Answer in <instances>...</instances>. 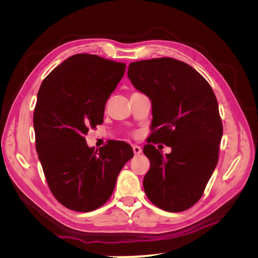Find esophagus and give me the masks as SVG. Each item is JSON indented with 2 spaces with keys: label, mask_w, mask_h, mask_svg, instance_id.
Returning a JSON list of instances; mask_svg holds the SVG:
<instances>
[{
  "label": "esophagus",
  "mask_w": 258,
  "mask_h": 258,
  "mask_svg": "<svg viewBox=\"0 0 258 258\" xmlns=\"http://www.w3.org/2000/svg\"><path fill=\"white\" fill-rule=\"evenodd\" d=\"M132 150H134L135 155H140L142 153V148L140 147L139 145H132Z\"/></svg>",
  "instance_id": "1"
}]
</instances>
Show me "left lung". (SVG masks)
Segmentation results:
<instances>
[{
  "label": "left lung",
  "instance_id": "left-lung-1",
  "mask_svg": "<svg viewBox=\"0 0 258 258\" xmlns=\"http://www.w3.org/2000/svg\"><path fill=\"white\" fill-rule=\"evenodd\" d=\"M128 77L153 105L145 194L161 210L182 212L202 197L217 165L223 123L216 97L204 76L173 58L131 62ZM157 143L171 153L163 156Z\"/></svg>",
  "mask_w": 258,
  "mask_h": 258
}]
</instances>
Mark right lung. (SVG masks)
Returning a JSON list of instances; mask_svg holds the SVG:
<instances>
[{"mask_svg":"<svg viewBox=\"0 0 258 258\" xmlns=\"http://www.w3.org/2000/svg\"><path fill=\"white\" fill-rule=\"evenodd\" d=\"M126 63L77 53L45 77L33 114L35 146L48 187L62 206L90 212L110 199L120 170L134 151L112 141L99 152L86 143L88 130L103 122L107 99Z\"/></svg>","mask_w":258,"mask_h":258,"instance_id":"1","label":"right lung"}]
</instances>
